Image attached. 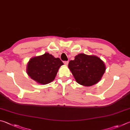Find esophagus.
Segmentation results:
<instances>
[{"mask_svg":"<svg viewBox=\"0 0 130 130\" xmlns=\"http://www.w3.org/2000/svg\"><path fill=\"white\" fill-rule=\"evenodd\" d=\"M63 63L65 65H68V64H69V61H64Z\"/></svg>","mask_w":130,"mask_h":130,"instance_id":"esophagus-1","label":"esophagus"}]
</instances>
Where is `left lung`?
<instances>
[{
    "label": "left lung",
    "instance_id": "8db88e82",
    "mask_svg": "<svg viewBox=\"0 0 130 130\" xmlns=\"http://www.w3.org/2000/svg\"><path fill=\"white\" fill-rule=\"evenodd\" d=\"M69 68L77 82L85 86L97 83L106 71L104 62L98 57L80 54L70 60Z\"/></svg>",
    "mask_w": 130,
    "mask_h": 130
}]
</instances>
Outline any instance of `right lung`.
Segmentation results:
<instances>
[{
	"label": "right lung",
	"instance_id": "obj_1",
	"mask_svg": "<svg viewBox=\"0 0 130 130\" xmlns=\"http://www.w3.org/2000/svg\"><path fill=\"white\" fill-rule=\"evenodd\" d=\"M63 63L59 58H55L51 54L45 53L29 60L27 72L31 79L43 85L54 80L58 70Z\"/></svg>",
	"mask_w": 130,
	"mask_h": 130
}]
</instances>
